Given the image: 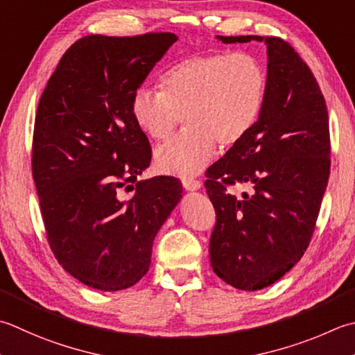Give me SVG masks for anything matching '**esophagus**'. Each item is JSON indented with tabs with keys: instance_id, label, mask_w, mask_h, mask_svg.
Masks as SVG:
<instances>
[{
	"instance_id": "34e87169",
	"label": "esophagus",
	"mask_w": 355,
	"mask_h": 355,
	"mask_svg": "<svg viewBox=\"0 0 355 355\" xmlns=\"http://www.w3.org/2000/svg\"><path fill=\"white\" fill-rule=\"evenodd\" d=\"M183 187L186 191H198L201 187V183L198 182V180L186 178V180H183Z\"/></svg>"
}]
</instances>
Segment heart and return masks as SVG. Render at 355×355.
Returning a JSON list of instances; mask_svg holds the SVG:
<instances>
[{
  "mask_svg": "<svg viewBox=\"0 0 355 355\" xmlns=\"http://www.w3.org/2000/svg\"><path fill=\"white\" fill-rule=\"evenodd\" d=\"M162 87L132 96V116L152 140L163 141L186 116L187 129L155 152L168 175L191 178L206 169L217 150L241 143L259 121L268 92L266 67L248 52L186 57L163 75Z\"/></svg>",
  "mask_w": 355,
  "mask_h": 355,
  "instance_id": "b5f03b06",
  "label": "heart"
}]
</instances>
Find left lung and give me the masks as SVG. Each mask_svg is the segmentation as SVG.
<instances>
[{"mask_svg": "<svg viewBox=\"0 0 355 355\" xmlns=\"http://www.w3.org/2000/svg\"><path fill=\"white\" fill-rule=\"evenodd\" d=\"M225 44L265 41L268 92L249 135L207 171L206 192L217 223L214 272L241 291H259L293 269L306 251L331 168L329 120L315 76L277 37H220ZM252 184L241 198L227 191Z\"/></svg>", "mask_w": 355, "mask_h": 355, "instance_id": "obj_1", "label": "left lung"}]
</instances>
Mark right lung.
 <instances>
[{"label":"right lung","mask_w":355,"mask_h":355,"mask_svg":"<svg viewBox=\"0 0 355 355\" xmlns=\"http://www.w3.org/2000/svg\"><path fill=\"white\" fill-rule=\"evenodd\" d=\"M177 40L169 32L87 35L62 55L40 98L32 173L47 240L60 265L94 289L141 280L155 235L182 200L173 177L137 182L150 146L130 109ZM129 190L135 196L124 200Z\"/></svg>","instance_id":"right-lung-1"}]
</instances>
